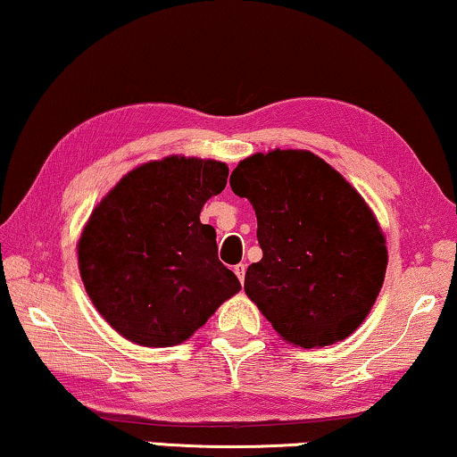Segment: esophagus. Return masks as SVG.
<instances>
[{"label":"esophagus","mask_w":457,"mask_h":457,"mask_svg":"<svg viewBox=\"0 0 457 457\" xmlns=\"http://www.w3.org/2000/svg\"><path fill=\"white\" fill-rule=\"evenodd\" d=\"M233 271L237 273V278L241 279V284H243V279H245V271H247V265H245V263H237Z\"/></svg>","instance_id":"obj_1"}]
</instances>
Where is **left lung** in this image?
<instances>
[{"label":"left lung","mask_w":457,"mask_h":457,"mask_svg":"<svg viewBox=\"0 0 457 457\" xmlns=\"http://www.w3.org/2000/svg\"><path fill=\"white\" fill-rule=\"evenodd\" d=\"M230 187L257 216L262 262L245 292L292 345H333L361 325L384 284L388 251L357 189L311 151L243 159Z\"/></svg>","instance_id":"1"}]
</instances>
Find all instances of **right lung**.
<instances>
[{
  "label": "right lung",
  "mask_w": 457,
  "mask_h": 457,
  "mask_svg": "<svg viewBox=\"0 0 457 457\" xmlns=\"http://www.w3.org/2000/svg\"><path fill=\"white\" fill-rule=\"evenodd\" d=\"M214 159L165 157L126 173L94 208L79 243V273L97 312L143 347L192 337L241 290L224 268L202 206L227 186Z\"/></svg>",
  "instance_id": "right-lung-1"
}]
</instances>
